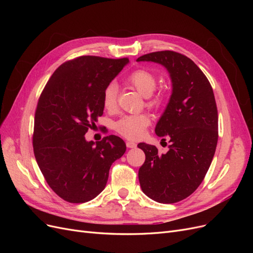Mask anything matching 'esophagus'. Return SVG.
Wrapping results in <instances>:
<instances>
[{
  "mask_svg": "<svg viewBox=\"0 0 253 253\" xmlns=\"http://www.w3.org/2000/svg\"><path fill=\"white\" fill-rule=\"evenodd\" d=\"M126 147L128 148V149H133V148H136V143L135 142H133V141H126Z\"/></svg>",
  "mask_w": 253,
  "mask_h": 253,
  "instance_id": "obj_1",
  "label": "esophagus"
}]
</instances>
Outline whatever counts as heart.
I'll list each match as a JSON object with an SVG mask.
<instances>
[{
  "mask_svg": "<svg viewBox=\"0 0 253 253\" xmlns=\"http://www.w3.org/2000/svg\"><path fill=\"white\" fill-rule=\"evenodd\" d=\"M126 81L143 97L151 96L157 85L155 76L147 70L134 71L127 76ZM117 91L118 88L114 83L109 84L105 87L102 102L106 110H113L116 105ZM160 101H162V98L157 96L150 98L147 104L150 108H156L160 104ZM150 122V118L144 114L126 115L115 124V129L118 134L127 139H138L144 134L145 128L149 126Z\"/></svg>",
  "mask_w": 253,
  "mask_h": 253,
  "instance_id": "obj_1",
  "label": "heart"
}]
</instances>
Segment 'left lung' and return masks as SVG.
<instances>
[{
    "label": "left lung",
    "instance_id": "8db88e82",
    "mask_svg": "<svg viewBox=\"0 0 253 253\" xmlns=\"http://www.w3.org/2000/svg\"><path fill=\"white\" fill-rule=\"evenodd\" d=\"M136 61L162 64L172 81L169 103L155 127L162 141L171 142L169 151L159 154L155 145L139 143L145 162L138 177L145 195L174 204L192 194L209 170L218 138L215 98L201 68L181 53L156 51Z\"/></svg>",
    "mask_w": 253,
    "mask_h": 253
}]
</instances>
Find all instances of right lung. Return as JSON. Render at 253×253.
Returning a JSON list of instances; mask_svg holds the SVG:
<instances>
[{
    "label": "right lung",
    "mask_w": 253,
    "mask_h": 253,
    "mask_svg": "<svg viewBox=\"0 0 253 253\" xmlns=\"http://www.w3.org/2000/svg\"><path fill=\"white\" fill-rule=\"evenodd\" d=\"M128 63L127 58L82 56L60 65L38 101L34 153L53 192L80 204L105 188L112 164L126 152L118 136L86 141L85 133L103 114V91Z\"/></svg>",
    "instance_id": "obj_1"
}]
</instances>
